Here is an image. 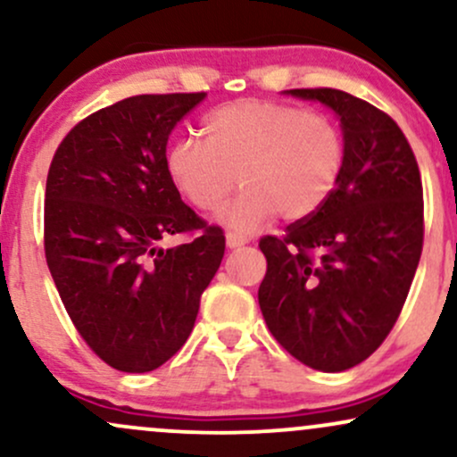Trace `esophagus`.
<instances>
[{
	"mask_svg": "<svg viewBox=\"0 0 457 457\" xmlns=\"http://www.w3.org/2000/svg\"><path fill=\"white\" fill-rule=\"evenodd\" d=\"M225 243H228L229 249H238V246L249 243V238H246V236L236 234V232H228V234H225Z\"/></svg>",
	"mask_w": 457,
	"mask_h": 457,
	"instance_id": "1",
	"label": "esophagus"
}]
</instances>
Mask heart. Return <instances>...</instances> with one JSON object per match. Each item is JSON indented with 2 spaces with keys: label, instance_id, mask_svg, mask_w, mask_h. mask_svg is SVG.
<instances>
[{
  "label": "heart",
  "instance_id": "b5f03b06",
  "mask_svg": "<svg viewBox=\"0 0 457 457\" xmlns=\"http://www.w3.org/2000/svg\"><path fill=\"white\" fill-rule=\"evenodd\" d=\"M204 137L180 139L167 152V171L187 202L217 211L238 180L245 191L219 219L240 232L313 217L342 178L345 139L324 113L275 101H238L204 120Z\"/></svg>",
  "mask_w": 457,
  "mask_h": 457
}]
</instances>
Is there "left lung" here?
Returning <instances> with one entry per match:
<instances>
[{"mask_svg": "<svg viewBox=\"0 0 457 457\" xmlns=\"http://www.w3.org/2000/svg\"><path fill=\"white\" fill-rule=\"evenodd\" d=\"M287 94L337 113L345 162L313 217L260 240L258 301L295 359L344 371L374 354L400 318L423 249L421 174L402 129L374 104L333 87Z\"/></svg>", "mask_w": 457, "mask_h": 457, "instance_id": "left-lung-1", "label": "left lung"}]
</instances>
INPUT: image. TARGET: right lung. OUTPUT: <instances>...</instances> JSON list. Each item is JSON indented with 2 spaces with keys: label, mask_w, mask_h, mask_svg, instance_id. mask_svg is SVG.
Segmentation results:
<instances>
[{
  "label": "right lung",
  "mask_w": 457,
  "mask_h": 457,
  "mask_svg": "<svg viewBox=\"0 0 457 457\" xmlns=\"http://www.w3.org/2000/svg\"><path fill=\"white\" fill-rule=\"evenodd\" d=\"M206 94H139L98 109L57 145L45 191V255L92 353L129 374L185 345L225 236L180 199L167 171L171 130ZM174 233L187 245L161 250Z\"/></svg>",
  "instance_id": "add662e5"
}]
</instances>
